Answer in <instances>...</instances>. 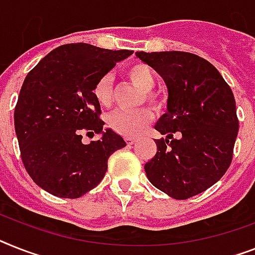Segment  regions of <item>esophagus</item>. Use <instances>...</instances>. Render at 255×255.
I'll return each instance as SVG.
<instances>
[{
	"mask_svg": "<svg viewBox=\"0 0 255 255\" xmlns=\"http://www.w3.org/2000/svg\"><path fill=\"white\" fill-rule=\"evenodd\" d=\"M126 143H128V144H129V146H131V144H134V143L136 142L135 139H134V138H126Z\"/></svg>",
	"mask_w": 255,
	"mask_h": 255,
	"instance_id": "34e87169",
	"label": "esophagus"
}]
</instances>
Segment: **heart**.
I'll return each mask as SVG.
<instances>
[{
  "instance_id": "obj_1",
  "label": "heart",
  "mask_w": 255,
  "mask_h": 255,
  "mask_svg": "<svg viewBox=\"0 0 255 255\" xmlns=\"http://www.w3.org/2000/svg\"><path fill=\"white\" fill-rule=\"evenodd\" d=\"M125 75L132 85L143 91L142 100H146L153 107H161V96L152 91L156 79L152 69L144 62H134L126 67ZM95 100L103 108H108L113 103L112 78L104 75L99 79L92 90ZM153 113L150 108H139L136 111H117L108 117V126L115 132L125 138H135L140 135L152 123Z\"/></svg>"
}]
</instances>
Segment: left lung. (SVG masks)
Instances as JSON below:
<instances>
[{
	"label": "left lung",
	"instance_id": "8db88e82",
	"mask_svg": "<svg viewBox=\"0 0 255 255\" xmlns=\"http://www.w3.org/2000/svg\"><path fill=\"white\" fill-rule=\"evenodd\" d=\"M168 88V112L155 125L156 155L144 164L147 178L174 199L207 190L224 176L239 132L235 96L207 60L188 52H136ZM176 138H174V135Z\"/></svg>",
	"mask_w": 255,
	"mask_h": 255
}]
</instances>
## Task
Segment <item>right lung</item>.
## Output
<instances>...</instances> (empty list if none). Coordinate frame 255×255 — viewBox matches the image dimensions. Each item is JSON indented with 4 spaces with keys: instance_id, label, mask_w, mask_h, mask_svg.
Segmentation results:
<instances>
[{
    "instance_id": "right-lung-1",
    "label": "right lung",
    "mask_w": 255,
    "mask_h": 255,
    "mask_svg": "<svg viewBox=\"0 0 255 255\" xmlns=\"http://www.w3.org/2000/svg\"><path fill=\"white\" fill-rule=\"evenodd\" d=\"M132 50L91 44H65L27 74L14 112L20 157L33 182L61 198H79L98 186L108 159L126 146L123 136L104 130L95 83ZM102 133L81 143L83 133Z\"/></svg>"
}]
</instances>
